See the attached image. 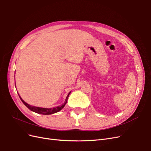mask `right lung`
Instances as JSON below:
<instances>
[{
	"instance_id": "add662e5",
	"label": "right lung",
	"mask_w": 151,
	"mask_h": 151,
	"mask_svg": "<svg viewBox=\"0 0 151 151\" xmlns=\"http://www.w3.org/2000/svg\"><path fill=\"white\" fill-rule=\"evenodd\" d=\"M70 92H70V93L68 94V96H67V97L65 99L64 104H62L61 106H57L55 108H40V107H36V106H31V105L27 104L26 102L24 101L19 96V97L21 100L22 101L23 104H24L30 110L32 111H34L35 113H37L38 114L47 115V114H54V113H55L57 112H59V111H60L63 107H64L65 104H67V100H68V96H69Z\"/></svg>"
}]
</instances>
